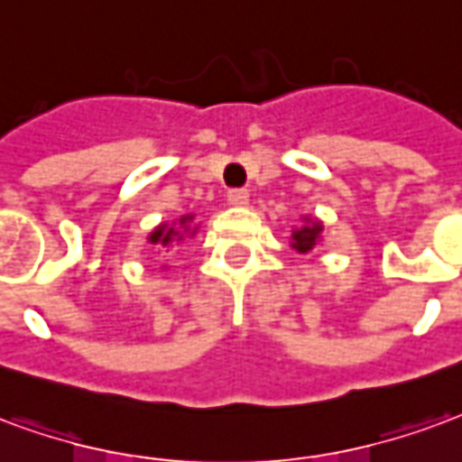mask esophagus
<instances>
[{"label":"esophagus","mask_w":462,"mask_h":462,"mask_svg":"<svg viewBox=\"0 0 462 462\" xmlns=\"http://www.w3.org/2000/svg\"><path fill=\"white\" fill-rule=\"evenodd\" d=\"M226 199L228 204H234V207H245L248 204V189H228Z\"/></svg>","instance_id":"esophagus-1"}]
</instances>
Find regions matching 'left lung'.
<instances>
[{"label": "left lung", "mask_w": 462, "mask_h": 462, "mask_svg": "<svg viewBox=\"0 0 462 462\" xmlns=\"http://www.w3.org/2000/svg\"><path fill=\"white\" fill-rule=\"evenodd\" d=\"M319 231H322L319 224H310V226H302L300 231H295V234H292V248L300 251V254L312 251L319 241Z\"/></svg>", "instance_id": "1"}]
</instances>
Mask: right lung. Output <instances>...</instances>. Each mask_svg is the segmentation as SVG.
I'll return each instance as SVG.
<instances>
[{
  "label": "right lung",
  "instance_id": "right-lung-1",
  "mask_svg": "<svg viewBox=\"0 0 462 462\" xmlns=\"http://www.w3.org/2000/svg\"><path fill=\"white\" fill-rule=\"evenodd\" d=\"M189 221H191V217H184V218H180V228H164V226H160V228H157V231H154L152 236H150V241H152V244H160V245L174 244V241H177V238H181V234L187 231V226H189Z\"/></svg>",
  "mask_w": 462,
  "mask_h": 462
}]
</instances>
